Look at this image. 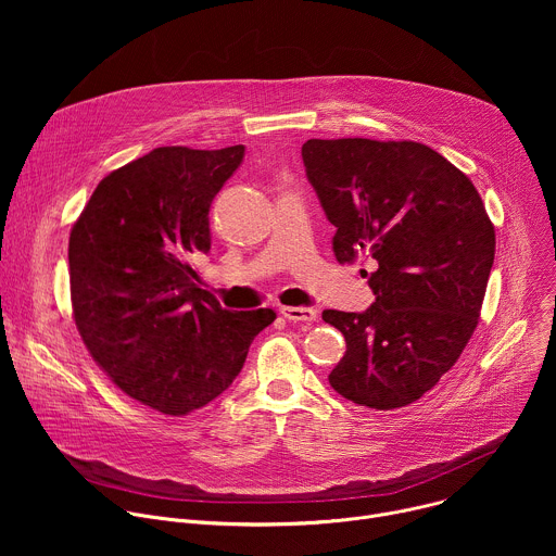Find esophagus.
I'll list each match as a JSON object with an SVG mask.
<instances>
[{
  "mask_svg": "<svg viewBox=\"0 0 556 556\" xmlns=\"http://www.w3.org/2000/svg\"><path fill=\"white\" fill-rule=\"evenodd\" d=\"M281 316L292 324H309V321H316V309L312 307H292V305H283L281 309Z\"/></svg>",
  "mask_w": 556,
  "mask_h": 556,
  "instance_id": "obj_1",
  "label": "esophagus"
}]
</instances>
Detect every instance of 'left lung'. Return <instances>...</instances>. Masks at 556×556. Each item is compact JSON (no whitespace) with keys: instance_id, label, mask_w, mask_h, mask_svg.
<instances>
[{"instance_id":"left-lung-1","label":"left lung","mask_w":556,"mask_h":556,"mask_svg":"<svg viewBox=\"0 0 556 556\" xmlns=\"http://www.w3.org/2000/svg\"><path fill=\"white\" fill-rule=\"evenodd\" d=\"M305 176L334 224L341 264L374 260L376 301L326 309L348 343L330 384L369 409H399L455 365L478 328L495 260V228L472 182L414 140L312 138Z\"/></svg>"}]
</instances>
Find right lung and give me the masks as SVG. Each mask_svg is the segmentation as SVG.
I'll use <instances>...</instances> for the list:
<instances>
[{"mask_svg": "<svg viewBox=\"0 0 556 556\" xmlns=\"http://www.w3.org/2000/svg\"><path fill=\"white\" fill-rule=\"evenodd\" d=\"M244 144L157 147L105 176L70 232V292L86 348L112 382L165 416L224 393L277 314L232 312L198 286L208 208Z\"/></svg>", "mask_w": 556, "mask_h": 556, "instance_id": "right-lung-1", "label": "right lung"}]
</instances>
